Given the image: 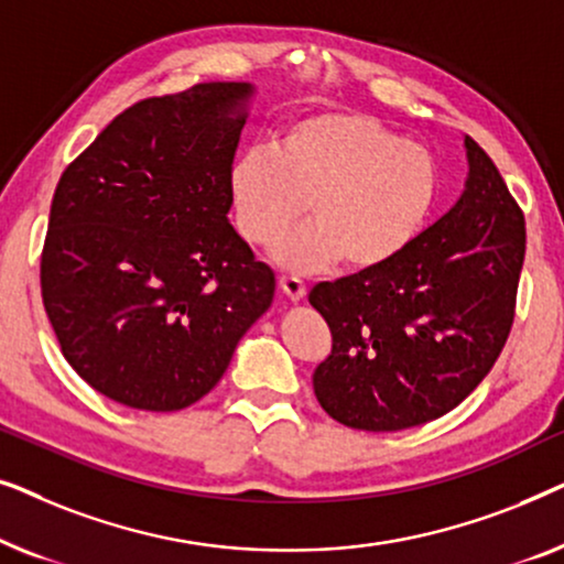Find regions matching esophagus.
I'll list each match as a JSON object with an SVG mask.
<instances>
[{
	"mask_svg": "<svg viewBox=\"0 0 564 564\" xmlns=\"http://www.w3.org/2000/svg\"><path fill=\"white\" fill-rule=\"evenodd\" d=\"M280 290L290 303H300L305 297V284L297 280V276H280Z\"/></svg>",
	"mask_w": 564,
	"mask_h": 564,
	"instance_id": "34e87169",
	"label": "esophagus"
}]
</instances>
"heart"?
<instances>
[{
	"label": "heart",
	"instance_id": "obj_1",
	"mask_svg": "<svg viewBox=\"0 0 564 564\" xmlns=\"http://www.w3.org/2000/svg\"><path fill=\"white\" fill-rule=\"evenodd\" d=\"M438 195L426 149L372 115L323 110L292 120L274 149H251L228 172L238 234L273 243L305 206L312 220L272 249L290 272L346 261L372 272L398 259L431 218Z\"/></svg>",
	"mask_w": 564,
	"mask_h": 564
}]
</instances>
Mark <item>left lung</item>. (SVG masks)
<instances>
[{
    "label": "left lung",
    "mask_w": 564,
    "mask_h": 564,
    "mask_svg": "<svg viewBox=\"0 0 564 564\" xmlns=\"http://www.w3.org/2000/svg\"><path fill=\"white\" fill-rule=\"evenodd\" d=\"M465 151V192L449 213L390 264L321 282L307 295L334 336L313 390L344 426L400 431L449 413L511 334L523 215L469 135Z\"/></svg>",
    "instance_id": "1"
}]
</instances>
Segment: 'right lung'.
<instances>
[{"instance_id": "1", "label": "right lung", "mask_w": 564, "mask_h": 564, "mask_svg": "<svg viewBox=\"0 0 564 564\" xmlns=\"http://www.w3.org/2000/svg\"><path fill=\"white\" fill-rule=\"evenodd\" d=\"M257 87L207 82L118 115L61 176L43 305L84 382L182 411L269 311L274 272L228 220V172Z\"/></svg>"}]
</instances>
